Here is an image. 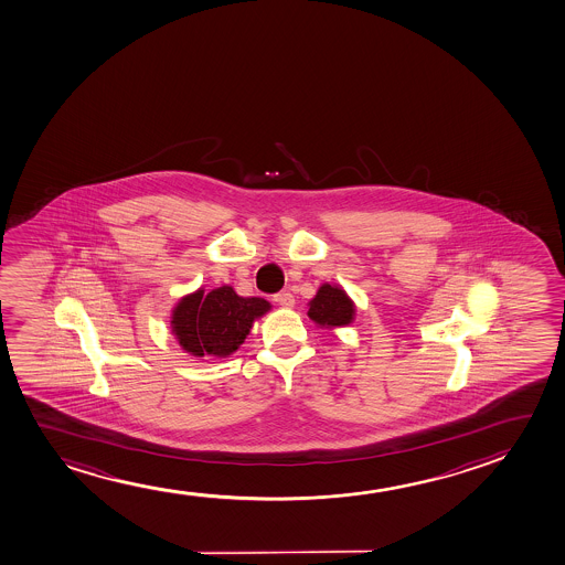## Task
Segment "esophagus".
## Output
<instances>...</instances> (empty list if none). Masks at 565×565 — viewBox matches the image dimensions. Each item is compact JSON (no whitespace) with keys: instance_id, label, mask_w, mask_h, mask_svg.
I'll list each match as a JSON object with an SVG mask.
<instances>
[{"instance_id":"1","label":"esophagus","mask_w":565,"mask_h":565,"mask_svg":"<svg viewBox=\"0 0 565 565\" xmlns=\"http://www.w3.org/2000/svg\"><path fill=\"white\" fill-rule=\"evenodd\" d=\"M275 302L278 306H282V308H292L295 306V296H292V292H288V290H282V292L275 295Z\"/></svg>"}]
</instances>
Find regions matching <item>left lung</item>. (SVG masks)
Wrapping results in <instances>:
<instances>
[{
	"label": "left lung",
	"mask_w": 565,
	"mask_h": 565,
	"mask_svg": "<svg viewBox=\"0 0 565 565\" xmlns=\"http://www.w3.org/2000/svg\"><path fill=\"white\" fill-rule=\"evenodd\" d=\"M308 306L311 321L326 329L350 326L356 316V303L341 285H321Z\"/></svg>",
	"instance_id": "1"
}]
</instances>
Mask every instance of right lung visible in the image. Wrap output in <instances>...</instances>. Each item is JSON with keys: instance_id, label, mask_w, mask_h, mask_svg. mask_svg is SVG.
<instances>
[{"instance_id": "1", "label": "right lung", "mask_w": 565, "mask_h": 565, "mask_svg": "<svg viewBox=\"0 0 565 565\" xmlns=\"http://www.w3.org/2000/svg\"><path fill=\"white\" fill-rule=\"evenodd\" d=\"M270 310L263 298H242L224 285L205 295L199 288L178 300L170 327L178 344L191 356L226 358L246 341L255 321Z\"/></svg>"}]
</instances>
